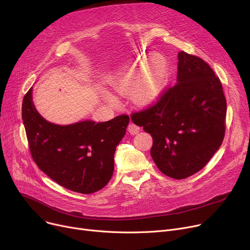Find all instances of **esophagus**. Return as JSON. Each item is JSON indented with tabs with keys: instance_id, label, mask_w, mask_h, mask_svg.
I'll return each instance as SVG.
<instances>
[{
	"instance_id": "34e87169",
	"label": "esophagus",
	"mask_w": 250,
	"mask_h": 250,
	"mask_svg": "<svg viewBox=\"0 0 250 250\" xmlns=\"http://www.w3.org/2000/svg\"><path fill=\"white\" fill-rule=\"evenodd\" d=\"M140 127L137 125H135V124H129L128 125V126H127V130H128V133L130 134V135H137L139 132H140Z\"/></svg>"
}]
</instances>
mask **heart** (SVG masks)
<instances>
[{
    "label": "heart",
    "mask_w": 250,
    "mask_h": 250,
    "mask_svg": "<svg viewBox=\"0 0 250 250\" xmlns=\"http://www.w3.org/2000/svg\"><path fill=\"white\" fill-rule=\"evenodd\" d=\"M141 62V60H139ZM166 64L157 62L147 76L141 77L136 81V70H129L115 84V89L121 93L130 92V98L138 105H149L161 94L166 79ZM106 99L114 102L115 98L106 95Z\"/></svg>",
    "instance_id": "heart-1"
}]
</instances>
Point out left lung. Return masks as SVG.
Returning <instances> with one entry per match:
<instances>
[{
	"instance_id": "obj_1",
	"label": "left lung",
	"mask_w": 250,
	"mask_h": 250,
	"mask_svg": "<svg viewBox=\"0 0 250 250\" xmlns=\"http://www.w3.org/2000/svg\"><path fill=\"white\" fill-rule=\"evenodd\" d=\"M176 81L130 118L152 136L151 157L160 171L183 179L200 171L222 145L227 103L220 79L198 57L179 52Z\"/></svg>"
}]
</instances>
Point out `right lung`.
<instances>
[{
	"mask_svg": "<svg viewBox=\"0 0 250 250\" xmlns=\"http://www.w3.org/2000/svg\"><path fill=\"white\" fill-rule=\"evenodd\" d=\"M22 120L39 169L64 188L89 194L110 180L115 149L125 135L129 117L118 115L97 124L91 120L52 124L35 108L30 88L23 99Z\"/></svg>",
	"mask_w": 250,
	"mask_h": 250,
	"instance_id": "right-lung-1",
	"label": "right lung"
}]
</instances>
